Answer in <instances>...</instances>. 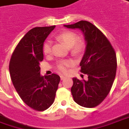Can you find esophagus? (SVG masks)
<instances>
[{"instance_id": "esophagus-1", "label": "esophagus", "mask_w": 129, "mask_h": 129, "mask_svg": "<svg viewBox=\"0 0 129 129\" xmlns=\"http://www.w3.org/2000/svg\"><path fill=\"white\" fill-rule=\"evenodd\" d=\"M65 77H66V76H64V75H61V76H60V79L63 80L64 78H65Z\"/></svg>"}]
</instances>
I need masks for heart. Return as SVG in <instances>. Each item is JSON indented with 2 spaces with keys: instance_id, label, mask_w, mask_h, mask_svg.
<instances>
[{
  "instance_id": "obj_1",
  "label": "heart",
  "mask_w": 129,
  "mask_h": 129,
  "mask_svg": "<svg viewBox=\"0 0 129 129\" xmlns=\"http://www.w3.org/2000/svg\"><path fill=\"white\" fill-rule=\"evenodd\" d=\"M57 39L63 42L67 47L72 48V51L74 53L80 52L83 48V43L78 41V36L72 31H64L57 36ZM52 43L50 41H46L43 46V52L45 55H49L51 53ZM73 64L72 60H62L58 63L57 68L62 72H67L68 68Z\"/></svg>"
}]
</instances>
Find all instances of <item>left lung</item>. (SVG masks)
I'll return each mask as SVG.
<instances>
[{
    "mask_svg": "<svg viewBox=\"0 0 129 129\" xmlns=\"http://www.w3.org/2000/svg\"><path fill=\"white\" fill-rule=\"evenodd\" d=\"M64 26L81 30L86 45L80 66L88 80L73 78L71 92L74 100L82 107H95L106 98L113 84L117 71L116 53L105 36L90 22L80 21Z\"/></svg>",
    "mask_w": 129,
    "mask_h": 129,
    "instance_id": "1",
    "label": "left lung"
}]
</instances>
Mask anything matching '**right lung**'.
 <instances>
[{
  "mask_svg": "<svg viewBox=\"0 0 129 129\" xmlns=\"http://www.w3.org/2000/svg\"><path fill=\"white\" fill-rule=\"evenodd\" d=\"M55 26L35 27L26 34L12 53L9 70L13 86L29 107L47 110L53 103L60 77L53 74L43 76L40 62L43 59V43Z\"/></svg>",
  "mask_w": 129,
  "mask_h": 129,
  "instance_id": "obj_1",
  "label": "right lung"
}]
</instances>
